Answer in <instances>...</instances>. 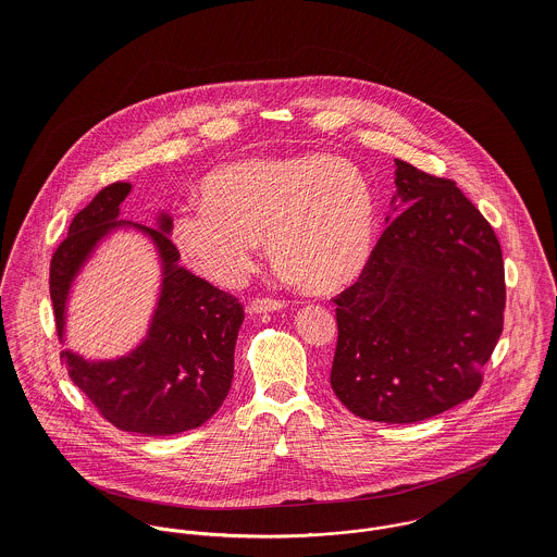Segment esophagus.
I'll use <instances>...</instances> for the list:
<instances>
[{"label": "esophagus", "instance_id": "obj_1", "mask_svg": "<svg viewBox=\"0 0 557 557\" xmlns=\"http://www.w3.org/2000/svg\"><path fill=\"white\" fill-rule=\"evenodd\" d=\"M285 307H287L285 300H274V298H255V300L248 305V309H250L252 313H272V311H281V309H285Z\"/></svg>", "mask_w": 557, "mask_h": 557}]
</instances>
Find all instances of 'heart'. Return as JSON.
I'll return each mask as SVG.
<instances>
[{
    "instance_id": "b5f03b06",
    "label": "heart",
    "mask_w": 557,
    "mask_h": 557,
    "mask_svg": "<svg viewBox=\"0 0 557 557\" xmlns=\"http://www.w3.org/2000/svg\"><path fill=\"white\" fill-rule=\"evenodd\" d=\"M377 208L367 177L332 154L225 164L201 184V203L173 216L171 239L206 278L236 287L259 239L276 272L309 294H334L367 268Z\"/></svg>"
}]
</instances>
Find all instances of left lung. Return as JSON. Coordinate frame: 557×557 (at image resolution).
Segmentation results:
<instances>
[{"mask_svg": "<svg viewBox=\"0 0 557 557\" xmlns=\"http://www.w3.org/2000/svg\"><path fill=\"white\" fill-rule=\"evenodd\" d=\"M395 219L334 302L330 384L356 416L405 424L476 395L504 327V261L453 180L395 159Z\"/></svg>", "mask_w": 557, "mask_h": 557, "instance_id": "8db88e82", "label": "left lung"}]
</instances>
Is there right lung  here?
I'll return each mask as SVG.
<instances>
[{"mask_svg":"<svg viewBox=\"0 0 557 557\" xmlns=\"http://www.w3.org/2000/svg\"><path fill=\"white\" fill-rule=\"evenodd\" d=\"M133 186H104L73 219L69 238L51 259V302L60 341L73 285L96 248L120 230L152 242L160 263L159 300L141 343L111 360H87L62 351L71 380L113 426L150 437L190 431L210 420L230 395L234 349L244 309L232 294L180 265L171 242V214L159 212L157 227L120 221V206Z\"/></svg>","mask_w":557,"mask_h":557,"instance_id":"1","label":"right lung"}]
</instances>
